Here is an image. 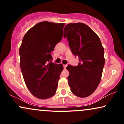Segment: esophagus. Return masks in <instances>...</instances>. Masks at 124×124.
<instances>
[{"label": "esophagus", "instance_id": "obj_1", "mask_svg": "<svg viewBox=\"0 0 124 124\" xmlns=\"http://www.w3.org/2000/svg\"><path fill=\"white\" fill-rule=\"evenodd\" d=\"M63 67H64V68H65V69H66V67H67V65H63Z\"/></svg>", "mask_w": 124, "mask_h": 124}]
</instances>
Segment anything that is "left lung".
Returning <instances> with one entry per match:
<instances>
[{
    "label": "left lung",
    "instance_id": "left-lung-1",
    "mask_svg": "<svg viewBox=\"0 0 124 124\" xmlns=\"http://www.w3.org/2000/svg\"><path fill=\"white\" fill-rule=\"evenodd\" d=\"M63 37L79 61L78 66L69 65L66 68L70 90L75 96L86 97L96 90L101 79L105 63L104 48L98 35L82 23L66 25Z\"/></svg>",
    "mask_w": 124,
    "mask_h": 124
}]
</instances>
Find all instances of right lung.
Listing matches in <instances>:
<instances>
[{
    "instance_id": "right-lung-1",
    "label": "right lung",
    "mask_w": 124,
    "mask_h": 124,
    "mask_svg": "<svg viewBox=\"0 0 124 124\" xmlns=\"http://www.w3.org/2000/svg\"><path fill=\"white\" fill-rule=\"evenodd\" d=\"M65 23H38L24 36L20 47V65L27 87L40 99L56 93L62 64L51 62L55 45L62 40Z\"/></svg>"
}]
</instances>
